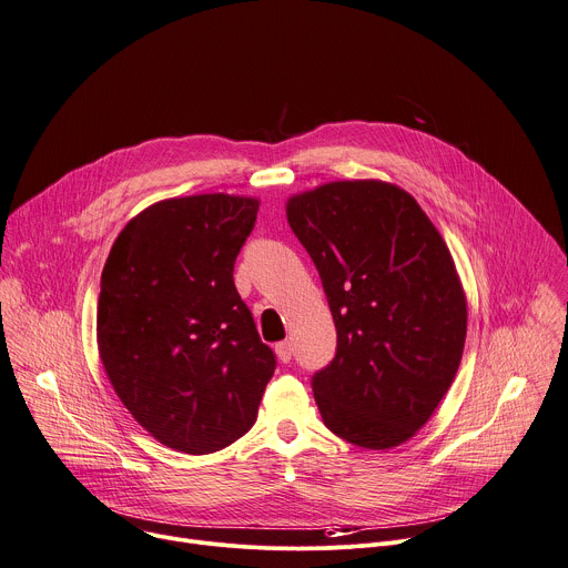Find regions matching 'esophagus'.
Listing matches in <instances>:
<instances>
[{
	"mask_svg": "<svg viewBox=\"0 0 568 568\" xmlns=\"http://www.w3.org/2000/svg\"><path fill=\"white\" fill-rule=\"evenodd\" d=\"M274 349H276V356H278L281 363H290V358H292V343H290V341L276 343Z\"/></svg>",
	"mask_w": 568,
	"mask_h": 568,
	"instance_id": "34e87169",
	"label": "esophagus"
}]
</instances>
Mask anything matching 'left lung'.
I'll list each match as a JSON object with an SVG mask.
<instances>
[{"instance_id": "obj_1", "label": "left lung", "mask_w": 568, "mask_h": 568, "mask_svg": "<svg viewBox=\"0 0 568 568\" xmlns=\"http://www.w3.org/2000/svg\"><path fill=\"white\" fill-rule=\"evenodd\" d=\"M287 223L314 261L336 356L312 376L323 424L388 450L419 433L459 369L468 305L448 245L419 203L384 180L296 194Z\"/></svg>"}]
</instances>
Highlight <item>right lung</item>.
I'll return each mask as SVG.
<instances>
[{
    "label": "right lung",
    "mask_w": 568,
    "mask_h": 568,
    "mask_svg": "<svg viewBox=\"0 0 568 568\" xmlns=\"http://www.w3.org/2000/svg\"><path fill=\"white\" fill-rule=\"evenodd\" d=\"M258 199L160 201L115 239L102 270L98 349L133 419L160 444L210 455L256 422L276 356L234 285Z\"/></svg>",
    "instance_id": "obj_1"
}]
</instances>
